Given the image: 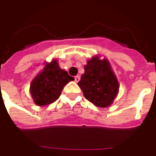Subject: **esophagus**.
Returning a JSON list of instances; mask_svg holds the SVG:
<instances>
[{
	"instance_id": "1",
	"label": "esophagus",
	"mask_w": 156,
	"mask_h": 156,
	"mask_svg": "<svg viewBox=\"0 0 156 156\" xmlns=\"http://www.w3.org/2000/svg\"><path fill=\"white\" fill-rule=\"evenodd\" d=\"M80 79V76H75V82H79Z\"/></svg>"
}]
</instances>
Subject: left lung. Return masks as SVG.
Here are the masks:
<instances>
[{
  "label": "left lung",
  "instance_id": "obj_1",
  "mask_svg": "<svg viewBox=\"0 0 156 156\" xmlns=\"http://www.w3.org/2000/svg\"><path fill=\"white\" fill-rule=\"evenodd\" d=\"M78 85L84 98L96 107L111 106L118 95L119 84L109 61L95 55L87 61Z\"/></svg>",
  "mask_w": 156,
  "mask_h": 156
}]
</instances>
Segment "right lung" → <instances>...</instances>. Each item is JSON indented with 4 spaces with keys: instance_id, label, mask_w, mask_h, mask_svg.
Instances as JSON below:
<instances>
[{
    "instance_id": "add662e5",
    "label": "right lung",
    "mask_w": 156,
    "mask_h": 156,
    "mask_svg": "<svg viewBox=\"0 0 156 156\" xmlns=\"http://www.w3.org/2000/svg\"><path fill=\"white\" fill-rule=\"evenodd\" d=\"M74 77L61 69L57 59L45 62L41 72L35 76L30 84V94L35 104L47 106L55 102L61 95L63 87Z\"/></svg>"
}]
</instances>
